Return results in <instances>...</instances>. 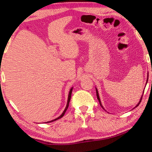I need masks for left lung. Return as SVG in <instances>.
<instances>
[{"label": "left lung", "instance_id": "left-lung-1", "mask_svg": "<svg viewBox=\"0 0 152 152\" xmlns=\"http://www.w3.org/2000/svg\"><path fill=\"white\" fill-rule=\"evenodd\" d=\"M148 78H147V81H146V84H145V85L146 84H147V83H148ZM96 96H97V99H98V101H99V104H100V105H101V107H102V108L103 109H104V107H102V104H101V99H100V98H99V92H98V91H97V88H96ZM144 92V91H143ZM142 96L143 95H141V98H140V101H139V102L137 103V104L136 105V106L134 107V108H135V107H137L139 104H140V103L141 102V99H142ZM134 108H133V109H134Z\"/></svg>", "mask_w": 152, "mask_h": 152}]
</instances>
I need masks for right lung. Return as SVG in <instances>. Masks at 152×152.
Returning a JSON list of instances; mask_svg holds the SVG:
<instances>
[{"instance_id":"right-lung-1","label":"right lung","mask_w":152,"mask_h":152,"mask_svg":"<svg viewBox=\"0 0 152 152\" xmlns=\"http://www.w3.org/2000/svg\"><path fill=\"white\" fill-rule=\"evenodd\" d=\"M72 90H73V87H72L71 89L70 90V92H69V94H68V101H67V104H66V108H65V109H64V111H63V113H61V115H60V116H59L58 117H57V118H56V119H53V120H51V121H47V122H45L46 123H51V122L55 121L58 120V119H60V118H61V117H62L64 116V114H65L66 111V110L68 109V106H69V102H70V99H71V95H72Z\"/></svg>"}]
</instances>
